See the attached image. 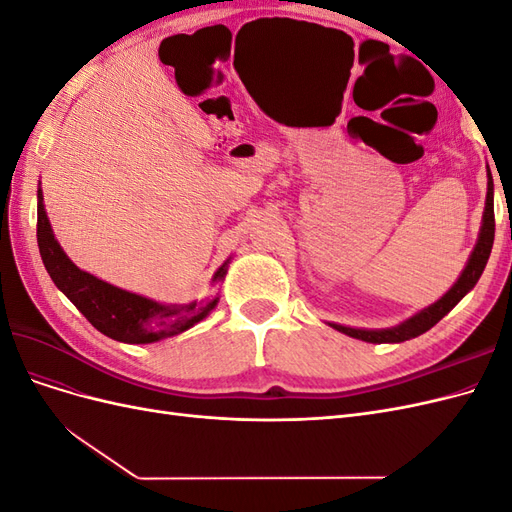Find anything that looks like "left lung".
<instances>
[{
    "label": "left lung",
    "mask_w": 512,
    "mask_h": 512,
    "mask_svg": "<svg viewBox=\"0 0 512 512\" xmlns=\"http://www.w3.org/2000/svg\"><path fill=\"white\" fill-rule=\"evenodd\" d=\"M493 237H495V218H493V177L491 170L487 166V198H485V211H483V224H480L478 230V239L474 250L463 267L461 275L457 277V282L446 290V294L431 303L410 318H406L404 322L395 324V327L389 329H354V327H346V324H337V322H329V327H333L335 331L344 333L348 337L361 339V342L367 344H399L406 342V339L423 335L425 331H429L433 324H438L451 309L466 297V294L476 286V282L483 275L487 260L491 254L493 247Z\"/></svg>",
    "instance_id": "1"
}]
</instances>
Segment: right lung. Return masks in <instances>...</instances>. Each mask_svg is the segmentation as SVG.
I'll return each instance as SVG.
<instances>
[{"mask_svg": "<svg viewBox=\"0 0 512 512\" xmlns=\"http://www.w3.org/2000/svg\"><path fill=\"white\" fill-rule=\"evenodd\" d=\"M38 247L46 271L55 286L66 294L76 309L106 337L123 344H153L179 335L205 320L220 297L192 303H158L143 294L128 292L108 284L100 277L79 269L61 250L53 235L49 215L44 209L42 188L38 185ZM230 258L213 273L211 284H222Z\"/></svg>", "mask_w": 512, "mask_h": 512, "instance_id": "1", "label": "right lung"}]
</instances>
